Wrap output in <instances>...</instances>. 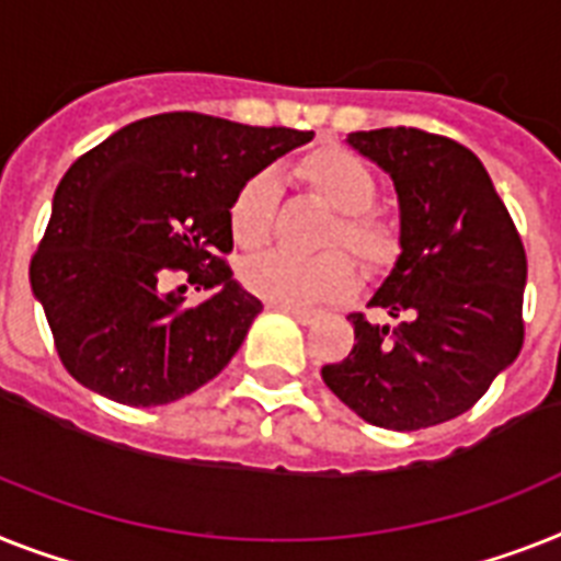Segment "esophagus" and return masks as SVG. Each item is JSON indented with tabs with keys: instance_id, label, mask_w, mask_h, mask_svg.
<instances>
[{
	"instance_id": "1",
	"label": "esophagus",
	"mask_w": 561,
	"mask_h": 561,
	"mask_svg": "<svg viewBox=\"0 0 561 561\" xmlns=\"http://www.w3.org/2000/svg\"><path fill=\"white\" fill-rule=\"evenodd\" d=\"M272 307L275 309H284V312H289L291 318H295V321H300V323H312L314 318H318V309H309V307H291V304H272Z\"/></svg>"
}]
</instances>
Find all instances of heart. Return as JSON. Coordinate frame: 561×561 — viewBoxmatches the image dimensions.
Returning <instances> with one entry per match:
<instances>
[{"mask_svg": "<svg viewBox=\"0 0 561 561\" xmlns=\"http://www.w3.org/2000/svg\"><path fill=\"white\" fill-rule=\"evenodd\" d=\"M295 178L312 197L335 211L323 247H344L369 272L387 270L401 254V226L375 208L381 183L364 160L341 146L312 148L295 163ZM277 188L270 171L243 180L229 201V234L240 249L266 243L275 215ZM240 280L249 291L272 304H318L344 298L355 289V266L341 249L295 257L286 252L257 254L240 266Z\"/></svg>", "mask_w": 561, "mask_h": 561, "instance_id": "obj_1", "label": "heart"}]
</instances>
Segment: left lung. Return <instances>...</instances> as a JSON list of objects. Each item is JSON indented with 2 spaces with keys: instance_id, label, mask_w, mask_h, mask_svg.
<instances>
[{
  "instance_id": "left-lung-1",
  "label": "left lung",
  "mask_w": 561,
  "mask_h": 561,
  "mask_svg": "<svg viewBox=\"0 0 561 561\" xmlns=\"http://www.w3.org/2000/svg\"><path fill=\"white\" fill-rule=\"evenodd\" d=\"M350 146L390 171L401 201V257L369 307L353 312V353L323 383L387 430H424L488 392L525 341L527 257L488 169L461 142L421 128L353 131Z\"/></svg>"
}]
</instances>
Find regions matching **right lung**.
<instances>
[{"instance_id":"add662e5","label":"right lung","mask_w":561,"mask_h":561,"mask_svg":"<svg viewBox=\"0 0 561 561\" xmlns=\"http://www.w3.org/2000/svg\"><path fill=\"white\" fill-rule=\"evenodd\" d=\"M309 140L298 128L169 111L85 151L59 180L31 257L62 367L131 407L169 404L211 381L263 309L226 261L231 194ZM169 274L213 295L186 308L164 291Z\"/></svg>"}]
</instances>
